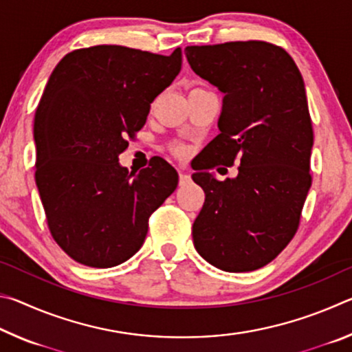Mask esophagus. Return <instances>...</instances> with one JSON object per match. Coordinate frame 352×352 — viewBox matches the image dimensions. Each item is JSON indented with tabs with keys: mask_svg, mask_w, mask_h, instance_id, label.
Returning <instances> with one entry per match:
<instances>
[{
	"mask_svg": "<svg viewBox=\"0 0 352 352\" xmlns=\"http://www.w3.org/2000/svg\"><path fill=\"white\" fill-rule=\"evenodd\" d=\"M178 178H180V184H186L188 182H190V174L186 170H178Z\"/></svg>",
	"mask_w": 352,
	"mask_h": 352,
	"instance_id": "1",
	"label": "esophagus"
}]
</instances>
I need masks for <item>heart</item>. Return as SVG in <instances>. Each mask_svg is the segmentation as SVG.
I'll list each match as a JSON object with an SVG mask.
<instances>
[{
    "mask_svg": "<svg viewBox=\"0 0 352 352\" xmlns=\"http://www.w3.org/2000/svg\"><path fill=\"white\" fill-rule=\"evenodd\" d=\"M175 152L177 153H184V152H186V148H184V147H180V146H178L177 148H175Z\"/></svg>",
    "mask_w": 352,
    "mask_h": 352,
    "instance_id": "obj_1",
    "label": "heart"
}]
</instances>
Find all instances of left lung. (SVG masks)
Returning <instances> with one entry per match:
<instances>
[{"label":"left lung","instance_id":"1","mask_svg":"<svg viewBox=\"0 0 352 352\" xmlns=\"http://www.w3.org/2000/svg\"><path fill=\"white\" fill-rule=\"evenodd\" d=\"M184 54L195 74L223 93L220 133L192 174L205 190L194 247L223 272L258 270L295 236L312 184L305 80L294 58L265 41L186 46ZM236 157L237 177L220 182L209 172Z\"/></svg>","mask_w":352,"mask_h":352}]
</instances>
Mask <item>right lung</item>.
Masks as SVG:
<instances>
[{
	"instance_id": "1",
	"label": "right lung",
	"mask_w": 352,
	"mask_h": 352,
	"mask_svg": "<svg viewBox=\"0 0 352 352\" xmlns=\"http://www.w3.org/2000/svg\"><path fill=\"white\" fill-rule=\"evenodd\" d=\"M182 69V50L152 54L99 45L65 56L35 111V183L54 241L83 265L109 269L144 243L148 217L178 184L163 158L129 172L127 138Z\"/></svg>"
}]
</instances>
